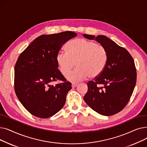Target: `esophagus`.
I'll use <instances>...</instances> for the list:
<instances>
[{"label":"esophagus","mask_w":147,"mask_h":147,"mask_svg":"<svg viewBox=\"0 0 147 147\" xmlns=\"http://www.w3.org/2000/svg\"><path fill=\"white\" fill-rule=\"evenodd\" d=\"M78 85V83H73L72 84H71V86H72L73 88H76Z\"/></svg>","instance_id":"esophagus-1"}]
</instances>
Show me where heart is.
Here are the masks:
<instances>
[{
    "instance_id": "b5f03b06",
    "label": "heart",
    "mask_w": 147,
    "mask_h": 147,
    "mask_svg": "<svg viewBox=\"0 0 147 147\" xmlns=\"http://www.w3.org/2000/svg\"><path fill=\"white\" fill-rule=\"evenodd\" d=\"M66 52H60L57 62L60 72L72 82H78L89 77L98 78L104 70L108 61V53L103 46L84 38H78L65 46Z\"/></svg>"
}]
</instances>
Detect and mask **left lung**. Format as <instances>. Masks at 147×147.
Segmentation results:
<instances>
[{
    "mask_svg": "<svg viewBox=\"0 0 147 147\" xmlns=\"http://www.w3.org/2000/svg\"><path fill=\"white\" fill-rule=\"evenodd\" d=\"M90 40L95 39L106 49L108 61L101 74L88 82V90L83 99L96 113L109 116L121 111L129 101L136 82V69L132 57L124 48L103 35L95 37L84 34Z\"/></svg>",
    "mask_w": 147,
    "mask_h": 147,
    "instance_id": "left-lung-1",
    "label": "left lung"
}]
</instances>
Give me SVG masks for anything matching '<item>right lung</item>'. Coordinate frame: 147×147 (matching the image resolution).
I'll return each instance as SVG.
<instances>
[{"instance_id": "1", "label": "right lung", "mask_w": 147, "mask_h": 147, "mask_svg": "<svg viewBox=\"0 0 147 147\" xmlns=\"http://www.w3.org/2000/svg\"><path fill=\"white\" fill-rule=\"evenodd\" d=\"M77 34L73 32L42 35L19 56L14 68V88L20 101L32 115L49 118L65 103L71 83L58 69L57 55L62 46ZM58 80L63 82L51 85Z\"/></svg>"}]
</instances>
